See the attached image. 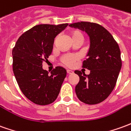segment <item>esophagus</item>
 I'll use <instances>...</instances> for the list:
<instances>
[{
    "mask_svg": "<svg viewBox=\"0 0 131 131\" xmlns=\"http://www.w3.org/2000/svg\"><path fill=\"white\" fill-rule=\"evenodd\" d=\"M67 72L69 74H73V73H74V72H73L72 70H70V69H67Z\"/></svg>",
    "mask_w": 131,
    "mask_h": 131,
    "instance_id": "esophagus-1",
    "label": "esophagus"
}]
</instances>
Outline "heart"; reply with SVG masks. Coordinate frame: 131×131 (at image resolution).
Returning a JSON list of instances; mask_svg holds the SVG:
<instances>
[{
    "instance_id": "b5f03b06",
    "label": "heart",
    "mask_w": 131,
    "mask_h": 131,
    "mask_svg": "<svg viewBox=\"0 0 131 131\" xmlns=\"http://www.w3.org/2000/svg\"><path fill=\"white\" fill-rule=\"evenodd\" d=\"M69 36L70 37V39L72 40V42H74L77 40L83 41L84 40V34L79 30H72L69 31ZM77 59V57L74 55L67 54L62 57L61 62L64 65L67 66V67H72L74 64Z\"/></svg>"
}]
</instances>
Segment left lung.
<instances>
[{"mask_svg": "<svg viewBox=\"0 0 131 131\" xmlns=\"http://www.w3.org/2000/svg\"><path fill=\"white\" fill-rule=\"evenodd\" d=\"M69 25L86 31L91 40L88 57L82 63V67L90 70V74L74 71L79 77L76 94L83 103L99 104L110 95L116 84L122 66L118 45L112 35L99 24L82 21Z\"/></svg>", "mask_w": 131, "mask_h": 131, "instance_id": "left-lung-1", "label": "left lung"}]
</instances>
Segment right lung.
I'll use <instances>...</instances> for the list:
<instances>
[{"label": "right lung", "instance_id": "obj_1", "mask_svg": "<svg viewBox=\"0 0 131 131\" xmlns=\"http://www.w3.org/2000/svg\"><path fill=\"white\" fill-rule=\"evenodd\" d=\"M67 23L37 25L25 32L13 49V70L25 96L37 105L52 104L58 96L67 75L65 69L56 67L51 74L42 69L51 55L54 37Z\"/></svg>", "mask_w": 131, "mask_h": 131}]
</instances>
